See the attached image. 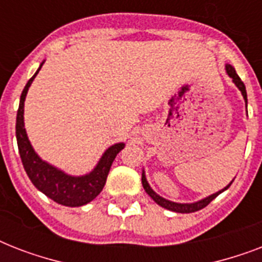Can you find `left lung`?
Returning a JSON list of instances; mask_svg holds the SVG:
<instances>
[{
  "label": "left lung",
  "mask_w": 262,
  "mask_h": 262,
  "mask_svg": "<svg viewBox=\"0 0 262 262\" xmlns=\"http://www.w3.org/2000/svg\"><path fill=\"white\" fill-rule=\"evenodd\" d=\"M226 72H227V75L232 79V83L235 84L236 88L241 91V94H242V96H244L245 99V103H246V107H248V94H246V88H245V84L242 83V80L239 79V76L236 75L234 67H231L230 63H226ZM246 113H248V111H246ZM232 181H234V179H232ZM232 181L228 183L227 186L223 187L222 190L216 191V193H213V194L208 195V197H205V199L203 200H199V201H195V203H174V201L166 200L164 197L159 195L151 186H149V183H148L147 177H145V171H144V170H143V174H141V183H143L144 190L147 191V194L149 195V197H151V199L158 204V205L166 208V209H168V211L178 212V213H191V212L200 211V209L205 208L208 204L211 203L213 199H216L220 193H223L224 190H227L228 187H230V185L232 183Z\"/></svg>",
  "instance_id": "1"
}]
</instances>
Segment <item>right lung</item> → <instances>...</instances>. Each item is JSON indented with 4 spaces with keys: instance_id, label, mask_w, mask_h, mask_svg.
<instances>
[{
    "instance_id": "right-lung-1",
    "label": "right lung",
    "mask_w": 262,
    "mask_h": 262,
    "mask_svg": "<svg viewBox=\"0 0 262 262\" xmlns=\"http://www.w3.org/2000/svg\"><path fill=\"white\" fill-rule=\"evenodd\" d=\"M43 63L45 61L39 65L35 75L28 80L20 96V104L16 117V139H17L18 154L28 178L38 190L61 205L81 207L91 203L103 190L111 164L119 151L123 149L125 143H117L107 148L94 170L79 177L67 174L53 164L47 163L46 160H43L31 145L24 127V102H26L27 92Z\"/></svg>"
}]
</instances>
